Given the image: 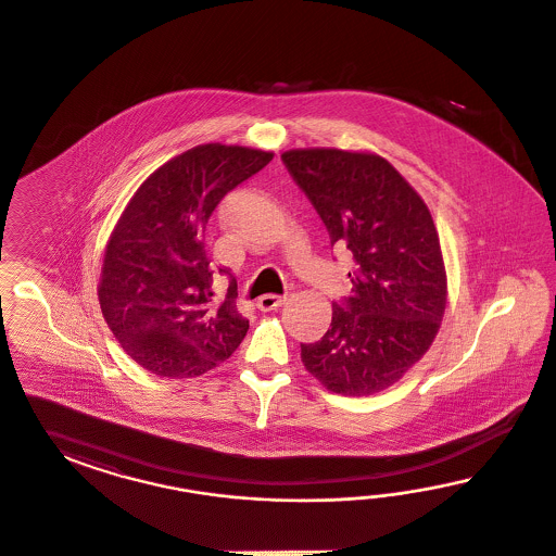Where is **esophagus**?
I'll list each match as a JSON object with an SVG mask.
<instances>
[{"label":"esophagus","mask_w":556,"mask_h":556,"mask_svg":"<svg viewBox=\"0 0 556 556\" xmlns=\"http://www.w3.org/2000/svg\"><path fill=\"white\" fill-rule=\"evenodd\" d=\"M286 302L287 295H273V293H267V295L258 298L256 307H258L261 312H270V309H277V307H281V305H283Z\"/></svg>","instance_id":"1"}]
</instances>
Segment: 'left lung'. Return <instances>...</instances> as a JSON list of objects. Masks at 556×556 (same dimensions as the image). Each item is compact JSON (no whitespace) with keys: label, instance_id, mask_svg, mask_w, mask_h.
Here are the masks:
<instances>
[{"label":"left lung","instance_id":"8db88e82","mask_svg":"<svg viewBox=\"0 0 556 556\" xmlns=\"http://www.w3.org/2000/svg\"><path fill=\"white\" fill-rule=\"evenodd\" d=\"M316 207L330 244L353 253V295L302 361L324 388L372 395L397 383L437 337L446 270L437 226L416 189L372 152L295 149L281 154Z\"/></svg>","mask_w":556,"mask_h":556}]
</instances>
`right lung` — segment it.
Masks as SVG:
<instances>
[{
    "instance_id": "1",
    "label": "right lung",
    "mask_w": 556,
    "mask_h": 556,
    "mask_svg": "<svg viewBox=\"0 0 556 556\" xmlns=\"http://www.w3.org/2000/svg\"><path fill=\"white\" fill-rule=\"evenodd\" d=\"M270 159L273 152L247 147L200 144L156 168L122 212L98 295L110 330L142 369L198 377L247 337L235 279L224 302L212 300L214 267L203 238L222 198Z\"/></svg>"
}]
</instances>
